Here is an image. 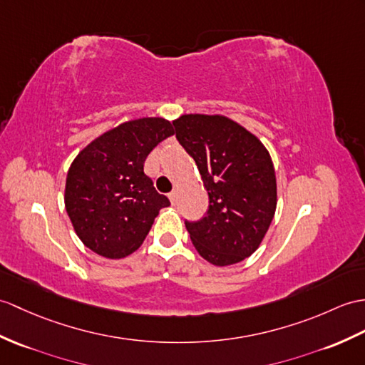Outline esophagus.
Instances as JSON below:
<instances>
[{"mask_svg": "<svg viewBox=\"0 0 365 365\" xmlns=\"http://www.w3.org/2000/svg\"><path fill=\"white\" fill-rule=\"evenodd\" d=\"M169 200H171V203H173V205H175V203H177V191H173V192H169Z\"/></svg>", "mask_w": 365, "mask_h": 365, "instance_id": "obj_1", "label": "esophagus"}]
</instances>
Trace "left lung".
Returning <instances> with one entry per match:
<instances>
[{
  "label": "left lung",
  "instance_id": "8db88e82",
  "mask_svg": "<svg viewBox=\"0 0 365 365\" xmlns=\"http://www.w3.org/2000/svg\"><path fill=\"white\" fill-rule=\"evenodd\" d=\"M173 124L210 197L207 216L185 222L192 245L210 264H236L259 247L274 219L272 158L258 137L224 115L188 113Z\"/></svg>",
  "mask_w": 365,
  "mask_h": 365
}]
</instances>
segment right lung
I'll return each instance as SVG.
<instances>
[{
  "label": "right lung",
  "instance_id": "add662e5",
  "mask_svg": "<svg viewBox=\"0 0 365 365\" xmlns=\"http://www.w3.org/2000/svg\"><path fill=\"white\" fill-rule=\"evenodd\" d=\"M174 133L165 118H138L99 135L76 155L63 199L76 235L90 250L110 259L129 257L160 210L171 205L144 174V162Z\"/></svg>",
  "mask_w": 365,
  "mask_h": 365
}]
</instances>
